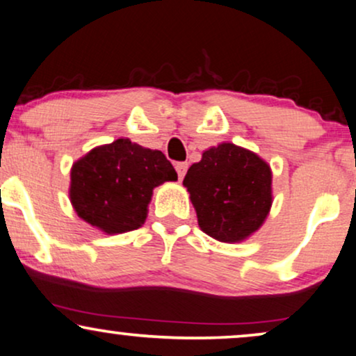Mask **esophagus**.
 <instances>
[{
  "label": "esophagus",
  "mask_w": 356,
  "mask_h": 356,
  "mask_svg": "<svg viewBox=\"0 0 356 356\" xmlns=\"http://www.w3.org/2000/svg\"><path fill=\"white\" fill-rule=\"evenodd\" d=\"M187 169H188L187 163H177V164H175V170H177L179 179H184V175H186Z\"/></svg>",
  "instance_id": "esophagus-1"
}]
</instances>
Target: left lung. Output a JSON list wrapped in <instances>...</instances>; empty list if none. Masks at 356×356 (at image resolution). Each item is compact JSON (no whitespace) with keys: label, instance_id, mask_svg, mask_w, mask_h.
<instances>
[{"label":"left lung","instance_id":"left-lung-1","mask_svg":"<svg viewBox=\"0 0 356 356\" xmlns=\"http://www.w3.org/2000/svg\"><path fill=\"white\" fill-rule=\"evenodd\" d=\"M191 193L200 230L222 243H240L263 227L273 205L269 164L246 147L220 143L188 168Z\"/></svg>","mask_w":356,"mask_h":356}]
</instances>
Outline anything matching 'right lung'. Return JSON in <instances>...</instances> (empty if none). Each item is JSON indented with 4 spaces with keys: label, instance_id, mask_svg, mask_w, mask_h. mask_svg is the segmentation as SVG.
Here are the masks:
<instances>
[{
    "label": "right lung",
    "instance_id": "right-lung-1",
    "mask_svg": "<svg viewBox=\"0 0 356 356\" xmlns=\"http://www.w3.org/2000/svg\"><path fill=\"white\" fill-rule=\"evenodd\" d=\"M177 181L165 156L120 138L93 147L70 169V204L85 222L106 235L143 227L152 191Z\"/></svg>",
    "mask_w": 356,
    "mask_h": 356
}]
</instances>
